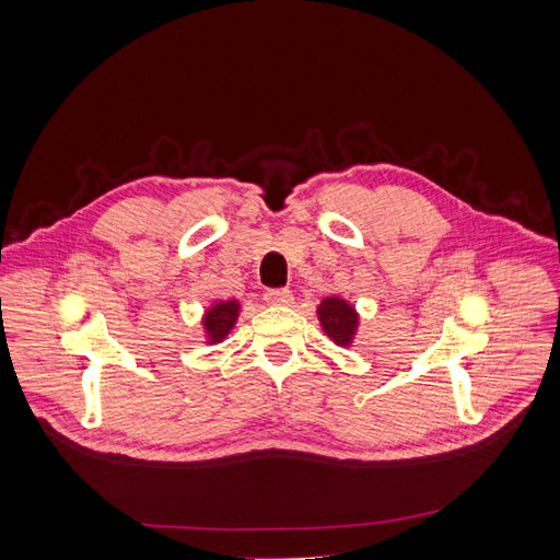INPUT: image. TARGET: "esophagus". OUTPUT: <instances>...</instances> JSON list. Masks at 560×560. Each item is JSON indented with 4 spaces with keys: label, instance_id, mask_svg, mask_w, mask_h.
I'll return each mask as SVG.
<instances>
[{
    "label": "esophagus",
    "instance_id": "34e87169",
    "mask_svg": "<svg viewBox=\"0 0 560 560\" xmlns=\"http://www.w3.org/2000/svg\"><path fill=\"white\" fill-rule=\"evenodd\" d=\"M262 300L275 306H288L292 304V292L288 288H270L262 292Z\"/></svg>",
    "mask_w": 560,
    "mask_h": 560
}]
</instances>
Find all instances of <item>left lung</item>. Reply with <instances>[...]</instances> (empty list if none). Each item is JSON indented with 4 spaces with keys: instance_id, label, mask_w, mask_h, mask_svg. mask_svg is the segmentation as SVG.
<instances>
[{
    "instance_id": "1",
    "label": "left lung",
    "mask_w": 560,
    "mask_h": 560,
    "mask_svg": "<svg viewBox=\"0 0 560 560\" xmlns=\"http://www.w3.org/2000/svg\"><path fill=\"white\" fill-rule=\"evenodd\" d=\"M319 325L325 329V334L340 347H347L357 334L359 327V315L354 306H349L340 298H327L317 308Z\"/></svg>"
}]
</instances>
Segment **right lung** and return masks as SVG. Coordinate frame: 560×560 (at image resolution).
<instances>
[{"instance_id":"1","label":"right lung","mask_w":560,"mask_h":560,"mask_svg":"<svg viewBox=\"0 0 560 560\" xmlns=\"http://www.w3.org/2000/svg\"><path fill=\"white\" fill-rule=\"evenodd\" d=\"M238 308L241 304L235 300L218 302L213 308H209V313L203 315V329L211 342H222L226 338V334L235 325V319H238Z\"/></svg>"}]
</instances>
